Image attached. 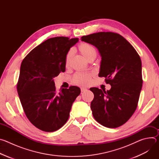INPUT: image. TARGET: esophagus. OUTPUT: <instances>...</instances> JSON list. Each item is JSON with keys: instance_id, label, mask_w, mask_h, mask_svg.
<instances>
[{"instance_id": "1", "label": "esophagus", "mask_w": 159, "mask_h": 159, "mask_svg": "<svg viewBox=\"0 0 159 159\" xmlns=\"http://www.w3.org/2000/svg\"><path fill=\"white\" fill-rule=\"evenodd\" d=\"M80 90H81V92H82V93H84V92H85V91H87V89L84 88V87H81Z\"/></svg>"}]
</instances>
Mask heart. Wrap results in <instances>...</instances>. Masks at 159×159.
Returning a JSON list of instances; mask_svg holds the SVG:
<instances>
[{
  "mask_svg": "<svg viewBox=\"0 0 159 159\" xmlns=\"http://www.w3.org/2000/svg\"><path fill=\"white\" fill-rule=\"evenodd\" d=\"M79 50L82 55L87 60L93 56H96V50L93 45L86 43H81L79 45ZM73 51L69 50L66 53L65 59V65H69L72 57ZM91 80V74L89 72H77L74 75L73 82L75 84L80 86H86Z\"/></svg>",
  "mask_w": 159,
  "mask_h": 159,
  "instance_id": "heart-1",
  "label": "heart"
}]
</instances>
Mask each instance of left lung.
I'll use <instances>...</instances> for the list:
<instances>
[{"label":"left lung","mask_w":159,"mask_h":159,"mask_svg":"<svg viewBox=\"0 0 159 159\" xmlns=\"http://www.w3.org/2000/svg\"><path fill=\"white\" fill-rule=\"evenodd\" d=\"M81 40L93 45L101 57L99 77L110 90L90 88L94 98L90 108L95 120L114 128L125 124L137 109L142 87V61L132 45L122 36L99 32L83 36Z\"/></svg>","instance_id":"obj_1"}]
</instances>
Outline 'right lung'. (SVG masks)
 <instances>
[{"label":"right lung","instance_id":"add662e5","mask_svg":"<svg viewBox=\"0 0 159 159\" xmlns=\"http://www.w3.org/2000/svg\"><path fill=\"white\" fill-rule=\"evenodd\" d=\"M78 41L77 38H50L32 50L21 63L17 93L27 118L42 131L53 132L61 128L80 93L77 86L57 92L53 80L65 71V56Z\"/></svg>","mask_w":159,"mask_h":159}]
</instances>
